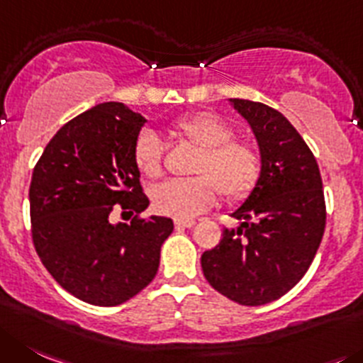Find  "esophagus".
Masks as SVG:
<instances>
[{
    "mask_svg": "<svg viewBox=\"0 0 363 363\" xmlns=\"http://www.w3.org/2000/svg\"><path fill=\"white\" fill-rule=\"evenodd\" d=\"M195 225V220L193 218H175V228L177 229H188Z\"/></svg>",
    "mask_w": 363,
    "mask_h": 363,
    "instance_id": "34e87169",
    "label": "esophagus"
}]
</instances>
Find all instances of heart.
<instances>
[{"label":"heart","mask_w":363,"mask_h":363,"mask_svg":"<svg viewBox=\"0 0 363 363\" xmlns=\"http://www.w3.org/2000/svg\"><path fill=\"white\" fill-rule=\"evenodd\" d=\"M168 130L174 138L199 148L191 164V174L197 177L157 186L152 191L155 211L174 218H191L211 208L218 193L225 202H240L256 189L263 174L262 152L252 141L233 138V125L218 114L182 116ZM132 159L143 177H161L162 147L154 132H140Z\"/></svg>","instance_id":"1"}]
</instances>
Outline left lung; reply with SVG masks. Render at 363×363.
<instances>
[{"mask_svg": "<svg viewBox=\"0 0 363 363\" xmlns=\"http://www.w3.org/2000/svg\"><path fill=\"white\" fill-rule=\"evenodd\" d=\"M231 101L258 140L263 174L231 215L242 225L223 229L201 263L216 292L262 306L292 290L310 269L326 228V202L319 164L294 125L265 104Z\"/></svg>", "mask_w": 363, "mask_h": 363, "instance_id": "left-lung-1", "label": "left lung"}]
</instances>
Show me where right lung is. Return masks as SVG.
Here are the masks:
<instances>
[{
    "label": "right lung",
    "mask_w": 363,
    "mask_h": 363,
    "mask_svg": "<svg viewBox=\"0 0 363 363\" xmlns=\"http://www.w3.org/2000/svg\"><path fill=\"white\" fill-rule=\"evenodd\" d=\"M143 123L123 104L96 105L67 121L33 168V247L53 279L84 303L118 306L140 294L174 231L172 218L140 216L150 202L132 148ZM114 208L134 214L131 223H111Z\"/></svg>",
    "instance_id": "add662e5"
}]
</instances>
